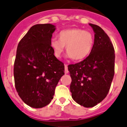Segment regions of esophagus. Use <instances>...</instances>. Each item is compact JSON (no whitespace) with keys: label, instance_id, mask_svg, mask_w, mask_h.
Returning a JSON list of instances; mask_svg holds the SVG:
<instances>
[{"label":"esophagus","instance_id":"esophagus-1","mask_svg":"<svg viewBox=\"0 0 127 127\" xmlns=\"http://www.w3.org/2000/svg\"><path fill=\"white\" fill-rule=\"evenodd\" d=\"M68 72H69V71H68V67H67V64H64V73H68Z\"/></svg>","mask_w":127,"mask_h":127}]
</instances>
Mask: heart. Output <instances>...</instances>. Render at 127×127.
I'll return each instance as SVG.
<instances>
[{
    "label": "heart",
    "mask_w": 127,
    "mask_h": 127,
    "mask_svg": "<svg viewBox=\"0 0 127 127\" xmlns=\"http://www.w3.org/2000/svg\"><path fill=\"white\" fill-rule=\"evenodd\" d=\"M94 44L92 32L80 28L63 30L58 33V39L52 38L50 45L56 58H61L65 46L69 56L74 61H82L91 54Z\"/></svg>",
    "instance_id": "obj_1"
}]
</instances>
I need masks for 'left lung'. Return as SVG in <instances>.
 Masks as SVG:
<instances>
[{
  "instance_id": "1",
  "label": "left lung",
  "mask_w": 127,
  "mask_h": 127,
  "mask_svg": "<svg viewBox=\"0 0 127 127\" xmlns=\"http://www.w3.org/2000/svg\"><path fill=\"white\" fill-rule=\"evenodd\" d=\"M95 32V41L88 57L68 65L71 77L70 91L80 105L92 107L106 97L114 75V48L101 27L89 24Z\"/></svg>"
}]
</instances>
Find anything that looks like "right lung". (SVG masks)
Masks as SVG:
<instances>
[{
	"instance_id": "obj_1",
	"label": "right lung",
	"mask_w": 127,
	"mask_h": 127,
	"mask_svg": "<svg viewBox=\"0 0 127 127\" xmlns=\"http://www.w3.org/2000/svg\"><path fill=\"white\" fill-rule=\"evenodd\" d=\"M55 26H32L19 42L14 62L15 89L31 107L41 108L54 98L55 88L64 74V65L56 58L50 42Z\"/></svg>"
}]
</instances>
